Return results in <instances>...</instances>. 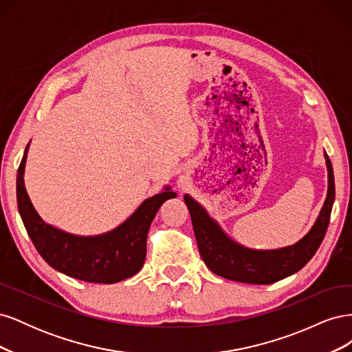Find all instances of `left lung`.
<instances>
[{"mask_svg": "<svg viewBox=\"0 0 352 352\" xmlns=\"http://www.w3.org/2000/svg\"><path fill=\"white\" fill-rule=\"evenodd\" d=\"M324 158L329 182L324 204L310 232L291 247L279 250L243 247L230 239L207 210L186 194L184 199L192 220L199 254L207 267L225 279L252 285H270L301 270L320 247L335 201L333 168L326 153Z\"/></svg>", "mask_w": 352, "mask_h": 352, "instance_id": "1", "label": "left lung"}]
</instances>
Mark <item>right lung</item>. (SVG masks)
<instances>
[{
	"mask_svg": "<svg viewBox=\"0 0 352 352\" xmlns=\"http://www.w3.org/2000/svg\"><path fill=\"white\" fill-rule=\"evenodd\" d=\"M29 144L17 170V207L28 235L52 269L91 283H116L141 270L146 255V236L158 208L176 192L146 198L133 214L116 229L95 236H80L48 225L32 206L25 188V164Z\"/></svg>",
	"mask_w": 352,
	"mask_h": 352,
	"instance_id": "right-lung-1",
	"label": "right lung"
}]
</instances>
